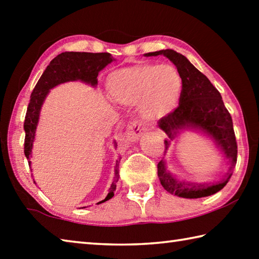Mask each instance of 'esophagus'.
<instances>
[{
    "instance_id": "esophagus-1",
    "label": "esophagus",
    "mask_w": 259,
    "mask_h": 259,
    "mask_svg": "<svg viewBox=\"0 0 259 259\" xmlns=\"http://www.w3.org/2000/svg\"><path fill=\"white\" fill-rule=\"evenodd\" d=\"M145 128H144V124L140 121H133L126 125L125 129V135L130 140H136L138 139L140 136L144 134Z\"/></svg>"
}]
</instances>
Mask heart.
Wrapping results in <instances>:
<instances>
[{"label": "heart", "mask_w": 259, "mask_h": 259, "mask_svg": "<svg viewBox=\"0 0 259 259\" xmlns=\"http://www.w3.org/2000/svg\"><path fill=\"white\" fill-rule=\"evenodd\" d=\"M113 102L126 106L139 105L144 119H163L178 106L183 78L170 64L142 63L119 68L106 81Z\"/></svg>", "instance_id": "b5f03b06"}]
</instances>
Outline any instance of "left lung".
<instances>
[{"instance_id": "1", "label": "left lung", "mask_w": 259, "mask_h": 259, "mask_svg": "<svg viewBox=\"0 0 259 259\" xmlns=\"http://www.w3.org/2000/svg\"><path fill=\"white\" fill-rule=\"evenodd\" d=\"M163 55L176 66L183 78V91L179 106L168 116L157 122V126L168 136L164 140L165 151L172 140L185 130L201 133L212 140L219 152L229 160V171L223 178L212 183H191L178 179L166 168V161L157 163V176L166 192L179 198L199 199L221 191L233 174L238 155L235 135L231 114L227 111L219 91L185 56L166 49L145 54L146 57Z\"/></svg>"}]
</instances>
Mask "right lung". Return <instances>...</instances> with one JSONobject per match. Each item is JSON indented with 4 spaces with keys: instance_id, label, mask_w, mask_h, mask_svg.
<instances>
[{
    "instance_id": "obj_1",
    "label": "right lung",
    "mask_w": 259,
    "mask_h": 259,
    "mask_svg": "<svg viewBox=\"0 0 259 259\" xmlns=\"http://www.w3.org/2000/svg\"><path fill=\"white\" fill-rule=\"evenodd\" d=\"M115 59L113 58L108 52H61L60 55L55 57L48 65L46 71L37 81L35 85L26 113L24 130H25V147L24 153L28 160L30 165V157H32L33 143L35 140V133L40 120V113L42 105L45 103L47 96L49 95L50 90L61 83L81 81L85 84H90L96 88L98 84V73L111 64ZM114 146L116 143L114 142ZM119 163L120 160L116 161L115 168H114L113 183L109 188V192L106 198L98 203H103L105 201L112 199L114 196V191L116 188V183L119 181ZM97 203V204H98Z\"/></svg>"
}]
</instances>
